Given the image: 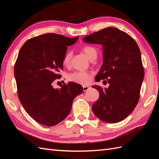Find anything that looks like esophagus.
<instances>
[{
    "mask_svg": "<svg viewBox=\"0 0 159 159\" xmlns=\"http://www.w3.org/2000/svg\"><path fill=\"white\" fill-rule=\"evenodd\" d=\"M90 88H91V87L89 86H83V92H86V91L89 90Z\"/></svg>",
    "mask_w": 159,
    "mask_h": 159,
    "instance_id": "1",
    "label": "esophagus"
}]
</instances>
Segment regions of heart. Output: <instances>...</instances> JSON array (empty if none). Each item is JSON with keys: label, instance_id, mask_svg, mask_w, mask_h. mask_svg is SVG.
I'll return each instance as SVG.
<instances>
[{"label": "heart", "instance_id": "b5f03b06", "mask_svg": "<svg viewBox=\"0 0 159 159\" xmlns=\"http://www.w3.org/2000/svg\"><path fill=\"white\" fill-rule=\"evenodd\" d=\"M82 50L90 60L92 59L93 57H97L96 50L92 46H85L83 47ZM72 57V52L68 51L66 53L63 58V63L64 66H68L70 65ZM91 79H92V73L86 72V71H75V72L70 73L67 75V80L69 81L82 84V85H86V84L89 83L91 81Z\"/></svg>", "mask_w": 159, "mask_h": 159}]
</instances>
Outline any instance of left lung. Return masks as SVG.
I'll list each match as a JSON object with an SVG mask.
<instances>
[{
	"mask_svg": "<svg viewBox=\"0 0 159 159\" xmlns=\"http://www.w3.org/2000/svg\"><path fill=\"white\" fill-rule=\"evenodd\" d=\"M83 42L102 45L103 63L95 80L109 84L105 89L93 86L100 93L93 112L105 122H119L133 112L139 100L144 70L139 46L126 33L114 27L85 36Z\"/></svg>",
	"mask_w": 159,
	"mask_h": 159,
	"instance_id": "8db88e82",
	"label": "left lung"
}]
</instances>
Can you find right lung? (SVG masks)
Listing matches in <instances>:
<instances>
[{
    "mask_svg": "<svg viewBox=\"0 0 159 159\" xmlns=\"http://www.w3.org/2000/svg\"><path fill=\"white\" fill-rule=\"evenodd\" d=\"M78 39L46 33L27 40L19 51L14 67L18 98L26 112L44 126H55L65 119L74 99L83 92L82 86L73 82L60 89L52 86L61 77L59 72L67 46Z\"/></svg>",
    "mask_w": 159,
    "mask_h": 159,
    "instance_id": "1",
    "label": "right lung"
}]
</instances>
